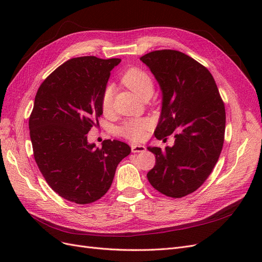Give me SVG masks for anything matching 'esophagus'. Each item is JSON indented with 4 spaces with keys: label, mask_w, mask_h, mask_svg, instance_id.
Returning a JSON list of instances; mask_svg holds the SVG:
<instances>
[{
    "label": "esophagus",
    "mask_w": 262,
    "mask_h": 262,
    "mask_svg": "<svg viewBox=\"0 0 262 262\" xmlns=\"http://www.w3.org/2000/svg\"><path fill=\"white\" fill-rule=\"evenodd\" d=\"M145 149H146V147L144 145H136V144H133L131 146L132 153H143V152H145Z\"/></svg>",
    "instance_id": "34e87169"
}]
</instances>
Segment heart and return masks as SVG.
<instances>
[{
  "mask_svg": "<svg viewBox=\"0 0 262 262\" xmlns=\"http://www.w3.org/2000/svg\"><path fill=\"white\" fill-rule=\"evenodd\" d=\"M123 84L136 93L139 97L145 99L150 97L154 92V85L150 76L144 72L143 70L133 68L126 71L122 76ZM115 90L113 85H108L101 96V109L104 113H109L113 108ZM152 126V122L149 119L140 118V119H130L125 121L119 129L121 136L129 139L131 141H142L145 136L147 130Z\"/></svg>",
  "mask_w": 262,
  "mask_h": 262,
  "instance_id": "1",
  "label": "heart"
}]
</instances>
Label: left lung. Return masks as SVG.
Returning <instances> with one entry per match:
<instances>
[{
  "mask_svg": "<svg viewBox=\"0 0 262 262\" xmlns=\"http://www.w3.org/2000/svg\"><path fill=\"white\" fill-rule=\"evenodd\" d=\"M140 60L163 95L155 137L162 140L175 133L172 146L147 147L156 155L147 179L165 195L185 196L202 186L220 157L226 119L223 100L209 70L185 53L157 50Z\"/></svg>",
  "mask_w": 262,
  "mask_h": 262,
  "instance_id": "1",
  "label": "left lung"
}]
</instances>
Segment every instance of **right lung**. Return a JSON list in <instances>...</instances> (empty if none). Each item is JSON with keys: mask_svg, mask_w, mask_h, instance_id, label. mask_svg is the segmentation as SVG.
Wrapping results in <instances>:
<instances>
[{"mask_svg": "<svg viewBox=\"0 0 262 262\" xmlns=\"http://www.w3.org/2000/svg\"><path fill=\"white\" fill-rule=\"evenodd\" d=\"M120 59L81 57L63 63L46 78L29 118L34 157L48 185L77 204L97 201L112 186L118 164L131 147L105 140L101 148L87 133L98 125L101 96Z\"/></svg>", "mask_w": 262, "mask_h": 262, "instance_id": "right-lung-1", "label": "right lung"}]
</instances>
